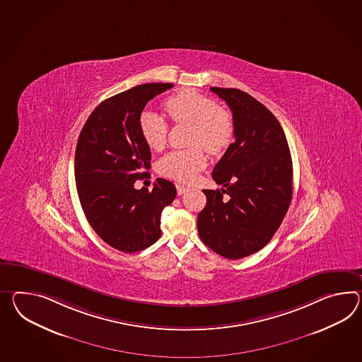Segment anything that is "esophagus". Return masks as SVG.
<instances>
[{
	"mask_svg": "<svg viewBox=\"0 0 362 362\" xmlns=\"http://www.w3.org/2000/svg\"><path fill=\"white\" fill-rule=\"evenodd\" d=\"M185 192H188V188H187V187L182 185H177V194H179V196L185 194Z\"/></svg>",
	"mask_w": 362,
	"mask_h": 362,
	"instance_id": "1",
	"label": "esophagus"
}]
</instances>
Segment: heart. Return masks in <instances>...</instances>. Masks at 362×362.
I'll return each instance as SVG.
<instances>
[{
	"label": "heart",
	"instance_id": "heart-1",
	"mask_svg": "<svg viewBox=\"0 0 362 362\" xmlns=\"http://www.w3.org/2000/svg\"><path fill=\"white\" fill-rule=\"evenodd\" d=\"M166 111L177 124H192L191 145L203 146L211 154H220L229 146L234 122L229 111L194 90H183L166 100ZM140 132L150 149L162 150L168 142V125L156 112L144 111L140 116ZM174 150L159 159L158 171L177 182L189 183L206 166L202 148Z\"/></svg>",
	"mask_w": 362,
	"mask_h": 362
}]
</instances>
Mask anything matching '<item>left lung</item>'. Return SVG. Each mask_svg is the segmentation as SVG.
Returning <instances> with one entry per match:
<instances>
[{"mask_svg": "<svg viewBox=\"0 0 362 362\" xmlns=\"http://www.w3.org/2000/svg\"><path fill=\"white\" fill-rule=\"evenodd\" d=\"M211 90L233 112L235 140L213 168L223 188L203 191L197 230L204 245L235 260L262 250L280 228L293 194V163L281 125L264 105L238 88Z\"/></svg>", "mask_w": 362, "mask_h": 362, "instance_id": "1", "label": "left lung"}]
</instances>
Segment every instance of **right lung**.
<instances>
[{"mask_svg": "<svg viewBox=\"0 0 362 362\" xmlns=\"http://www.w3.org/2000/svg\"><path fill=\"white\" fill-rule=\"evenodd\" d=\"M174 86L144 83L103 100L88 116L78 137L74 177L88 223L107 245L132 254L160 237V213L177 188L158 177L153 189H136L146 177L150 148L140 132V116L150 99Z\"/></svg>", "mask_w": 362, "mask_h": 362, "instance_id": "right-lung-1", "label": "right lung"}]
</instances>
